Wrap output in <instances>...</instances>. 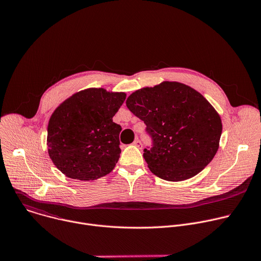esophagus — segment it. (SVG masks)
I'll return each mask as SVG.
<instances>
[{
  "label": "esophagus",
  "mask_w": 261,
  "mask_h": 261,
  "mask_svg": "<svg viewBox=\"0 0 261 261\" xmlns=\"http://www.w3.org/2000/svg\"><path fill=\"white\" fill-rule=\"evenodd\" d=\"M133 144H134L135 146H138V147H139V146L141 145V142H140V140H139L138 138H135V140L133 141Z\"/></svg>",
  "instance_id": "obj_1"
}]
</instances>
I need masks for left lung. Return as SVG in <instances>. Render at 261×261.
I'll return each mask as SVG.
<instances>
[{"mask_svg": "<svg viewBox=\"0 0 261 261\" xmlns=\"http://www.w3.org/2000/svg\"><path fill=\"white\" fill-rule=\"evenodd\" d=\"M126 105L145 124L152 138L143 158L162 179L179 181L200 172L216 155L222 133L220 116L197 91L164 82L131 94Z\"/></svg>", "mask_w": 261, "mask_h": 261, "instance_id": "8db88e82", "label": "left lung"}]
</instances>
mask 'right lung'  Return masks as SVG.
Here are the masks:
<instances>
[{
  "mask_svg": "<svg viewBox=\"0 0 261 261\" xmlns=\"http://www.w3.org/2000/svg\"><path fill=\"white\" fill-rule=\"evenodd\" d=\"M125 93L88 89L65 100L50 117L48 154L66 176L93 180L108 174L119 161L122 127L113 118Z\"/></svg>",
  "mask_w": 261,
  "mask_h": 261,
  "instance_id": "add662e5",
  "label": "right lung"
}]
</instances>
